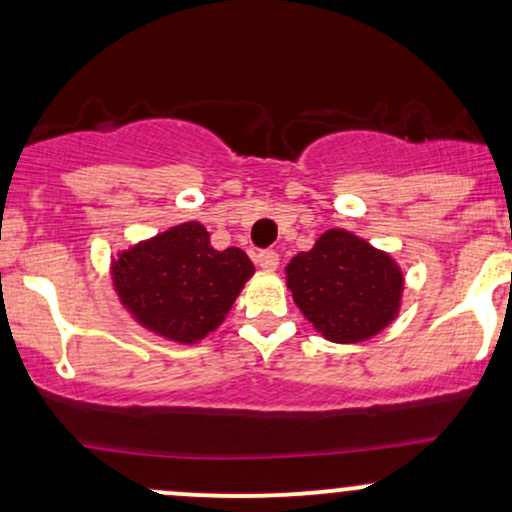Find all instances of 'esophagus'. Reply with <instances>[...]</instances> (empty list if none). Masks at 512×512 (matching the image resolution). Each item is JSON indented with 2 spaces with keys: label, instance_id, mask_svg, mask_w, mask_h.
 <instances>
[{
  "label": "esophagus",
  "instance_id": "obj_1",
  "mask_svg": "<svg viewBox=\"0 0 512 512\" xmlns=\"http://www.w3.org/2000/svg\"><path fill=\"white\" fill-rule=\"evenodd\" d=\"M256 263H258V266L263 268V271H278V266H280V256L275 254V251L266 249V251H261V254L256 256Z\"/></svg>",
  "mask_w": 512,
  "mask_h": 512
}]
</instances>
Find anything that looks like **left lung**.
I'll use <instances>...</instances> for the list:
<instances>
[{
    "instance_id": "left-lung-1",
    "label": "left lung",
    "mask_w": 512,
    "mask_h": 512,
    "mask_svg": "<svg viewBox=\"0 0 512 512\" xmlns=\"http://www.w3.org/2000/svg\"><path fill=\"white\" fill-rule=\"evenodd\" d=\"M300 312L333 343H360L392 324L404 273L384 251L346 229H329L285 266Z\"/></svg>"
}]
</instances>
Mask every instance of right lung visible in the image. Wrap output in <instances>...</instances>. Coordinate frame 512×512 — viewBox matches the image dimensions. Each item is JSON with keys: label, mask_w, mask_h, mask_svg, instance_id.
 <instances>
[{"label": "right lung", "mask_w": 512, "mask_h": 512, "mask_svg": "<svg viewBox=\"0 0 512 512\" xmlns=\"http://www.w3.org/2000/svg\"><path fill=\"white\" fill-rule=\"evenodd\" d=\"M123 307L152 333L198 343L225 321L254 263L237 246L217 251L200 222H183L113 258Z\"/></svg>", "instance_id": "obj_1"}]
</instances>
